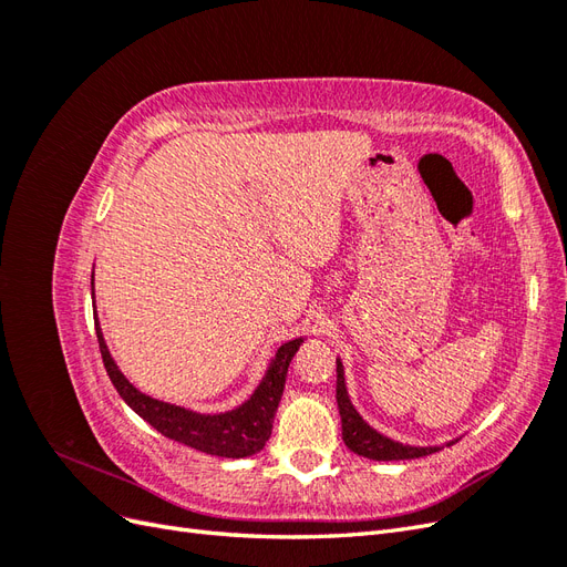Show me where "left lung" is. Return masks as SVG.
I'll return each instance as SVG.
<instances>
[{"label":"left lung","instance_id":"left-lung-1","mask_svg":"<svg viewBox=\"0 0 567 567\" xmlns=\"http://www.w3.org/2000/svg\"><path fill=\"white\" fill-rule=\"evenodd\" d=\"M336 371H338L336 400H338L340 421H342V442H346L354 454L373 458V461H402V458H421V456L437 452V447H409V444H400V442L383 437L381 433H375L373 427L367 425L364 419L354 411V406L348 398L340 362H338Z\"/></svg>","mask_w":567,"mask_h":567}]
</instances>
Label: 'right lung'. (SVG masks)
Returning a JSON list of instances; mask_svg holds the SVG:
<instances>
[{"label":"right lung","instance_id":"right-lung-1","mask_svg":"<svg viewBox=\"0 0 567 567\" xmlns=\"http://www.w3.org/2000/svg\"><path fill=\"white\" fill-rule=\"evenodd\" d=\"M94 326H96L101 359H104L111 383L120 392V398H123L144 421H148L153 427H156L158 433L186 444V447H194L198 452L225 456V458L250 456L265 447V442L271 435L274 414H277V406L284 394L288 364L298 352L302 340H290L277 350V357H274L271 367L267 369V375L262 379L260 388L255 390V394L246 404L229 411V414L203 416V414H194V411H186L182 406L151 400L136 390L125 375L117 371L104 342V336H101L96 319H94Z\"/></svg>","mask_w":567,"mask_h":567}]
</instances>
